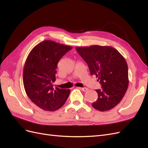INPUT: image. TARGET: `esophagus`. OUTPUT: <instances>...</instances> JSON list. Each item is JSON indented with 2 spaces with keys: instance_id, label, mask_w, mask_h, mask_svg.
Returning <instances> with one entry per match:
<instances>
[{
  "instance_id": "34e87169",
  "label": "esophagus",
  "mask_w": 148,
  "mask_h": 148,
  "mask_svg": "<svg viewBox=\"0 0 148 148\" xmlns=\"http://www.w3.org/2000/svg\"><path fill=\"white\" fill-rule=\"evenodd\" d=\"M79 89H80V90H82V91H83L84 92H86V91H87L88 90V89L86 88H79Z\"/></svg>"
}]
</instances>
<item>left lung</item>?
Here are the masks:
<instances>
[{
    "instance_id": "left-lung-1",
    "label": "left lung",
    "mask_w": 148,
    "mask_h": 148,
    "mask_svg": "<svg viewBox=\"0 0 148 148\" xmlns=\"http://www.w3.org/2000/svg\"><path fill=\"white\" fill-rule=\"evenodd\" d=\"M76 49L88 65L91 75H96L102 86L101 89L96 90L98 97L92 106L101 112L113 109L122 99L128 86L126 60L110 46L94 45L77 47Z\"/></svg>"
}]
</instances>
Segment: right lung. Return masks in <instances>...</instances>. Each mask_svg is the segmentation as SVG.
<instances>
[{"instance_id": "right-lung-1", "label": "right lung", "mask_w": 148, "mask_h": 148, "mask_svg": "<svg viewBox=\"0 0 148 148\" xmlns=\"http://www.w3.org/2000/svg\"><path fill=\"white\" fill-rule=\"evenodd\" d=\"M72 47L46 40L33 48L23 70L25 92L34 104L46 111L60 109L69 97L70 89L53 88L60 59Z\"/></svg>"}]
</instances>
